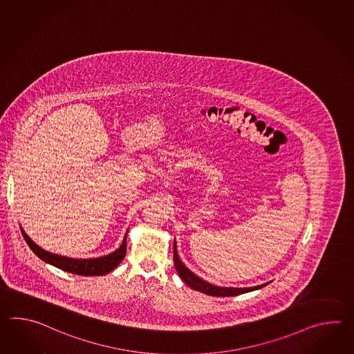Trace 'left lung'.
<instances>
[{"label": "left lung", "mask_w": 354, "mask_h": 354, "mask_svg": "<svg viewBox=\"0 0 354 354\" xmlns=\"http://www.w3.org/2000/svg\"><path fill=\"white\" fill-rule=\"evenodd\" d=\"M174 266L176 272L179 273V277L183 279V282L188 284L189 287L194 291L202 292L205 295L209 296H216V297H230V296H239L248 292L257 291L259 288H263L266 284H260L255 287H245V288H236V287H218L211 283L205 282L201 277L194 274L190 269L185 267V264L181 261L178 250H176V241H174Z\"/></svg>", "instance_id": "8db88e82"}]
</instances>
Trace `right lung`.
Wrapping results in <instances>:
<instances>
[{
  "instance_id": "1",
  "label": "right lung",
  "mask_w": 354,
  "mask_h": 354,
  "mask_svg": "<svg viewBox=\"0 0 354 354\" xmlns=\"http://www.w3.org/2000/svg\"><path fill=\"white\" fill-rule=\"evenodd\" d=\"M21 234L24 236L26 244L32 249V252L48 264L53 267L62 269L64 272H68L72 274L79 275H105L108 274L114 268L119 266V263L126 257L127 252V234L123 239V243L119 246L115 252H110L108 255L99 257V258H90V259H75V258H68L63 257L58 254L47 252L41 249L39 245L35 244L29 236L25 234L23 227H20Z\"/></svg>"
}]
</instances>
